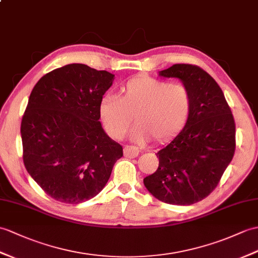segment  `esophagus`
Returning a JSON list of instances; mask_svg holds the SVG:
<instances>
[{
    "label": "esophagus",
    "mask_w": 258,
    "mask_h": 258,
    "mask_svg": "<svg viewBox=\"0 0 258 258\" xmlns=\"http://www.w3.org/2000/svg\"><path fill=\"white\" fill-rule=\"evenodd\" d=\"M140 154V149L135 147V146H131L127 145L124 147V156L127 157V158H134L137 157Z\"/></svg>",
    "instance_id": "esophagus-1"
}]
</instances>
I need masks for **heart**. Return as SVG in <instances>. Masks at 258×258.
<instances>
[{
  "instance_id": "1",
  "label": "heart",
  "mask_w": 258,
  "mask_h": 258,
  "mask_svg": "<svg viewBox=\"0 0 258 258\" xmlns=\"http://www.w3.org/2000/svg\"><path fill=\"white\" fill-rule=\"evenodd\" d=\"M191 110V95L182 85L149 76H139L121 88V97L106 93L101 98L99 113L107 133L121 140L135 117L131 139L143 144L149 139L164 142L180 131Z\"/></svg>"
}]
</instances>
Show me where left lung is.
<instances>
[{
  "instance_id": "obj_1",
  "label": "left lung",
  "mask_w": 258,
  "mask_h": 258,
  "mask_svg": "<svg viewBox=\"0 0 258 258\" xmlns=\"http://www.w3.org/2000/svg\"><path fill=\"white\" fill-rule=\"evenodd\" d=\"M159 76L183 83L191 110L182 131L156 154L158 169L144 184L160 201L190 206L212 192L234 156V118L218 83L198 66L176 63Z\"/></svg>"
}]
</instances>
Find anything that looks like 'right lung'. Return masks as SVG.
Instances as JSON below:
<instances>
[{
	"label": "right lung",
	"instance_id": "right-lung-1",
	"mask_svg": "<svg viewBox=\"0 0 258 258\" xmlns=\"http://www.w3.org/2000/svg\"><path fill=\"white\" fill-rule=\"evenodd\" d=\"M114 75L70 63L41 77L21 124L27 172L52 199L81 203L105 187L123 148L102 128L101 98Z\"/></svg>",
	"mask_w": 258,
	"mask_h": 258
}]
</instances>
